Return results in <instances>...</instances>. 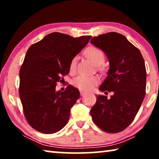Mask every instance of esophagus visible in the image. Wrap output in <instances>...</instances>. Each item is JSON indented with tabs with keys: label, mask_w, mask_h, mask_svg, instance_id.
I'll return each mask as SVG.
<instances>
[{
	"label": "esophagus",
	"mask_w": 159,
	"mask_h": 159,
	"mask_svg": "<svg viewBox=\"0 0 159 159\" xmlns=\"http://www.w3.org/2000/svg\"><path fill=\"white\" fill-rule=\"evenodd\" d=\"M80 94L81 96H83V95H86V93H85L84 91H83V90H80Z\"/></svg>",
	"instance_id": "34e87169"
}]
</instances>
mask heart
<instances>
[{
	"label": "heart",
	"instance_id": "heart-1",
	"mask_svg": "<svg viewBox=\"0 0 159 159\" xmlns=\"http://www.w3.org/2000/svg\"><path fill=\"white\" fill-rule=\"evenodd\" d=\"M85 55L88 58L93 61L96 65H100L103 64L105 60V55L103 51L99 48L90 46L86 48L85 50ZM76 59L73 58L69 64V70L73 71L76 67ZM99 82L98 77L95 76H84L80 75L74 79L72 84L77 88L83 90H89L95 86Z\"/></svg>",
	"mask_w": 159,
	"mask_h": 159
}]
</instances>
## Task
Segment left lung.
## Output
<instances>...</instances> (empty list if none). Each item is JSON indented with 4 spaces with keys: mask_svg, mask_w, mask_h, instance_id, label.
<instances>
[{
    "mask_svg": "<svg viewBox=\"0 0 159 159\" xmlns=\"http://www.w3.org/2000/svg\"><path fill=\"white\" fill-rule=\"evenodd\" d=\"M90 43L104 51L109 61L107 76L99 89L114 93L110 99L97 96L90 115L101 130L119 133L133 121L146 94L144 59L138 48L116 32L93 37Z\"/></svg>",
    "mask_w": 159,
    "mask_h": 159,
    "instance_id": "left-lung-1",
    "label": "left lung"
}]
</instances>
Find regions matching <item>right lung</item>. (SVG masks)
<instances>
[{"mask_svg":"<svg viewBox=\"0 0 159 159\" xmlns=\"http://www.w3.org/2000/svg\"><path fill=\"white\" fill-rule=\"evenodd\" d=\"M91 37L53 32L29 47L20 68L19 93L25 116L35 130L52 134L68 123L79 90L68 85L64 92H56L55 87L61 76L69 74L71 60Z\"/></svg>","mask_w":159,"mask_h":159,"instance_id":"1","label":"right lung"}]
</instances>
